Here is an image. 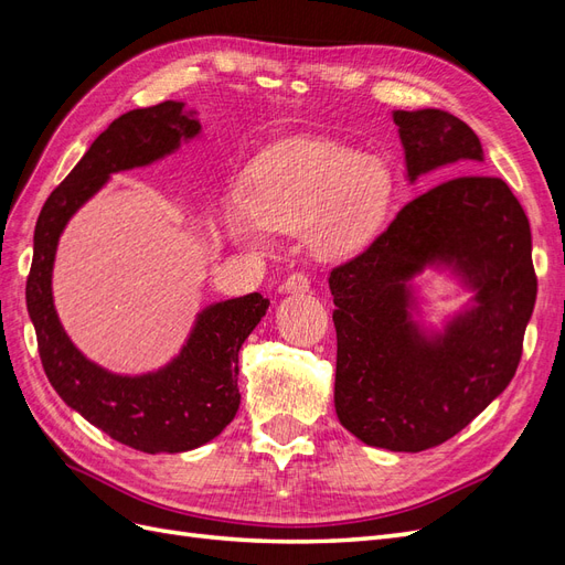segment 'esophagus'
I'll use <instances>...</instances> for the list:
<instances>
[{
  "mask_svg": "<svg viewBox=\"0 0 565 565\" xmlns=\"http://www.w3.org/2000/svg\"><path fill=\"white\" fill-rule=\"evenodd\" d=\"M309 289H311V280L301 276V273H292V276H287V280L282 282L285 295H306Z\"/></svg>",
  "mask_w": 565,
  "mask_h": 565,
  "instance_id": "34e87169",
  "label": "esophagus"
}]
</instances>
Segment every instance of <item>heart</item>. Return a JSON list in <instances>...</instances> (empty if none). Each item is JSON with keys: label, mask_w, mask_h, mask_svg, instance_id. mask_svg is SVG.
<instances>
[{"label": "heart", "mask_w": 565, "mask_h": 565, "mask_svg": "<svg viewBox=\"0 0 565 565\" xmlns=\"http://www.w3.org/2000/svg\"><path fill=\"white\" fill-rule=\"evenodd\" d=\"M396 181L384 160L334 143H295L259 160L249 188L226 193L235 243L266 247L268 233H306L320 259L363 252L382 231Z\"/></svg>", "instance_id": "heart-1"}]
</instances>
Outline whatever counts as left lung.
Returning <instances> with one entry per match:
<instances>
[{"mask_svg":"<svg viewBox=\"0 0 565 565\" xmlns=\"http://www.w3.org/2000/svg\"><path fill=\"white\" fill-rule=\"evenodd\" d=\"M407 181L483 162L469 125L438 110H393ZM448 269L472 292L440 331L417 321L414 278ZM337 330L334 409L365 446L419 452L481 415L516 374L535 309L533 237L494 177L467 174L407 202L363 254L330 273Z\"/></svg>","mask_w":565,"mask_h":565,"instance_id":"1","label":"left lung"}]
</instances>
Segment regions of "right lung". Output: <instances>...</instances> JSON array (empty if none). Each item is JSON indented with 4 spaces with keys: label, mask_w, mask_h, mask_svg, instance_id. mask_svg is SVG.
Returning a JSON list of instances; mask_svg holds the SVG:
<instances>
[{
    "label": "right lung",
    "mask_w": 565,
    "mask_h": 565,
    "mask_svg": "<svg viewBox=\"0 0 565 565\" xmlns=\"http://www.w3.org/2000/svg\"><path fill=\"white\" fill-rule=\"evenodd\" d=\"M195 110L181 100L129 110L98 136L51 193L35 226V254L25 285L28 313L51 386L67 407L113 440L148 455L185 452L216 438L241 407L237 353L268 311L259 292L214 301L198 313L179 355L160 370L117 374L84 355L58 320L51 273L67 221L108 179L148 167L200 136Z\"/></svg>",
    "instance_id": "add662e5"
}]
</instances>
